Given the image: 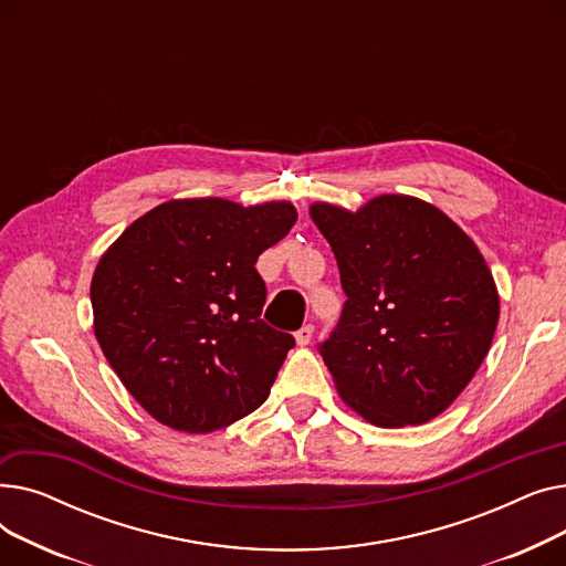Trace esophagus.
Wrapping results in <instances>:
<instances>
[{
  "label": "esophagus",
  "instance_id": "obj_1",
  "mask_svg": "<svg viewBox=\"0 0 566 566\" xmlns=\"http://www.w3.org/2000/svg\"><path fill=\"white\" fill-rule=\"evenodd\" d=\"M314 337V325H303V328L295 333V342H298V346H307Z\"/></svg>",
  "mask_w": 566,
  "mask_h": 566
}]
</instances>
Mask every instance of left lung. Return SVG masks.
Wrapping results in <instances>:
<instances>
[{
    "label": "left lung",
    "mask_w": 566,
    "mask_h": 566,
    "mask_svg": "<svg viewBox=\"0 0 566 566\" xmlns=\"http://www.w3.org/2000/svg\"><path fill=\"white\" fill-rule=\"evenodd\" d=\"M310 216L348 298L318 346L342 401L385 429L438 418L495 335L500 298L482 252L440 208L408 195L358 211L316 201Z\"/></svg>",
    "instance_id": "left-lung-1"
}]
</instances>
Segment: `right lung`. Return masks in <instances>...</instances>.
Segmentation results:
<instances>
[{"label": "right lung", "mask_w": 566, "mask_h": 566, "mask_svg": "<svg viewBox=\"0 0 566 566\" xmlns=\"http://www.w3.org/2000/svg\"><path fill=\"white\" fill-rule=\"evenodd\" d=\"M298 220L291 201L171 199L137 218L92 280L107 363L160 424L211 433L256 410L293 348L263 323L256 259Z\"/></svg>", "instance_id": "obj_1"}]
</instances>
